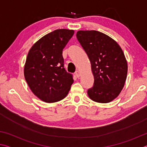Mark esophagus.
<instances>
[{"instance_id":"obj_1","label":"esophagus","mask_w":147,"mask_h":147,"mask_svg":"<svg viewBox=\"0 0 147 147\" xmlns=\"http://www.w3.org/2000/svg\"><path fill=\"white\" fill-rule=\"evenodd\" d=\"M80 71H76V73H75V75H76V76L77 77V78H79L80 76Z\"/></svg>"}]
</instances>
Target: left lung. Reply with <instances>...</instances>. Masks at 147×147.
Returning <instances> with one entry per match:
<instances>
[{"label":"left lung","instance_id":"8db88e82","mask_svg":"<svg viewBox=\"0 0 147 147\" xmlns=\"http://www.w3.org/2000/svg\"><path fill=\"white\" fill-rule=\"evenodd\" d=\"M76 38L88 54L94 76L89 97L99 103L111 102L120 94L127 76L123 50L114 39L98 31L79 30Z\"/></svg>","mask_w":147,"mask_h":147}]
</instances>
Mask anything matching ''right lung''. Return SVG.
Masks as SVG:
<instances>
[{"label": "right lung", "instance_id": "obj_1", "mask_svg": "<svg viewBox=\"0 0 147 147\" xmlns=\"http://www.w3.org/2000/svg\"><path fill=\"white\" fill-rule=\"evenodd\" d=\"M74 33L73 30H56L42 37L30 49L24 78L32 93L42 101L58 102L70 90L74 80L63 67L62 52Z\"/></svg>", "mask_w": 147, "mask_h": 147}]
</instances>
